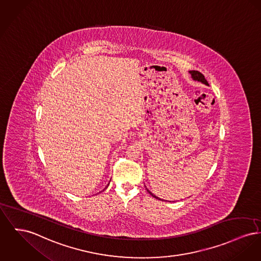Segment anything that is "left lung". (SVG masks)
Here are the masks:
<instances>
[{
    "label": "left lung",
    "mask_w": 261,
    "mask_h": 261,
    "mask_svg": "<svg viewBox=\"0 0 261 261\" xmlns=\"http://www.w3.org/2000/svg\"><path fill=\"white\" fill-rule=\"evenodd\" d=\"M189 73L191 74V76H192V77H193L194 80H196V81H198V82H201V83H203V84H205V85H208V82H207V80L205 79V77H204V75H203V74H201V73H200L199 71H190ZM147 190H148V189H147ZM148 192H149V193H150V194H151L153 197L156 198V199H159V197L154 196L153 193H152V192H150L149 190H148Z\"/></svg>",
    "instance_id": "8db88e82"
}]
</instances>
